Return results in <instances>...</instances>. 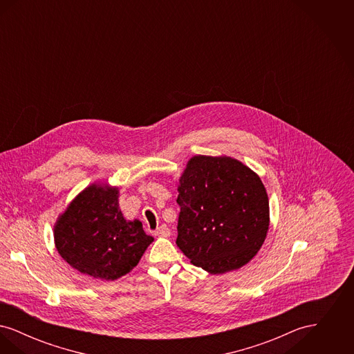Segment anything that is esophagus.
Wrapping results in <instances>:
<instances>
[{
	"label": "esophagus",
	"instance_id": "esophagus-1",
	"mask_svg": "<svg viewBox=\"0 0 354 354\" xmlns=\"http://www.w3.org/2000/svg\"><path fill=\"white\" fill-rule=\"evenodd\" d=\"M169 235H171V231H169V228L166 224H162L155 231V236H159V237H169Z\"/></svg>",
	"mask_w": 354,
	"mask_h": 354
}]
</instances>
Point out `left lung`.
I'll use <instances>...</instances> for the list:
<instances>
[{
	"label": "left lung",
	"instance_id": "8db88e82",
	"mask_svg": "<svg viewBox=\"0 0 354 354\" xmlns=\"http://www.w3.org/2000/svg\"><path fill=\"white\" fill-rule=\"evenodd\" d=\"M176 244L212 274L239 270L261 248L270 227L266 187L230 156H192L178 185Z\"/></svg>",
	"mask_w": 354,
	"mask_h": 354
}]
</instances>
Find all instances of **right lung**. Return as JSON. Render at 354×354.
<instances>
[{"instance_id":"right-lung-1","label":"right lung","mask_w":354,"mask_h":354,"mask_svg":"<svg viewBox=\"0 0 354 354\" xmlns=\"http://www.w3.org/2000/svg\"><path fill=\"white\" fill-rule=\"evenodd\" d=\"M118 196L117 187L88 185L54 225L61 257L74 270L106 281L133 270L153 241L139 220L123 218Z\"/></svg>"}]
</instances>
